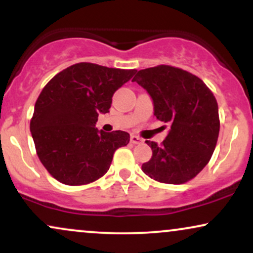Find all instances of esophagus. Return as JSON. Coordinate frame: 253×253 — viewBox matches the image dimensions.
<instances>
[{
	"label": "esophagus",
	"mask_w": 253,
	"mask_h": 253,
	"mask_svg": "<svg viewBox=\"0 0 253 253\" xmlns=\"http://www.w3.org/2000/svg\"><path fill=\"white\" fill-rule=\"evenodd\" d=\"M130 143H132V144H140V143H143V139L139 138L138 135L132 134V135H130Z\"/></svg>",
	"instance_id": "34e87169"
}]
</instances>
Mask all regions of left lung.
I'll list each match as a JSON object with an SVG mask.
<instances>
[{"label":"left lung","instance_id":"1","mask_svg":"<svg viewBox=\"0 0 253 253\" xmlns=\"http://www.w3.org/2000/svg\"><path fill=\"white\" fill-rule=\"evenodd\" d=\"M132 82L152 98L155 117L170 124L161 146L146 140L152 157L141 169L168 184L190 181L208 164L216 146L220 121L213 92L195 75L169 65L138 71Z\"/></svg>","mask_w":253,"mask_h":253}]
</instances>
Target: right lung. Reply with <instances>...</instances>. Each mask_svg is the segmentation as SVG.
Segmentation results:
<instances>
[{
	"instance_id": "obj_1",
	"label": "right lung",
	"mask_w": 253,
	"mask_h": 253,
	"mask_svg": "<svg viewBox=\"0 0 253 253\" xmlns=\"http://www.w3.org/2000/svg\"><path fill=\"white\" fill-rule=\"evenodd\" d=\"M136 70L78 63L45 85L34 106L31 133L46 170L57 181L83 185L109 170L113 155L129 143L124 130L103 132L95 125L109 113L112 97Z\"/></svg>"
}]
</instances>
